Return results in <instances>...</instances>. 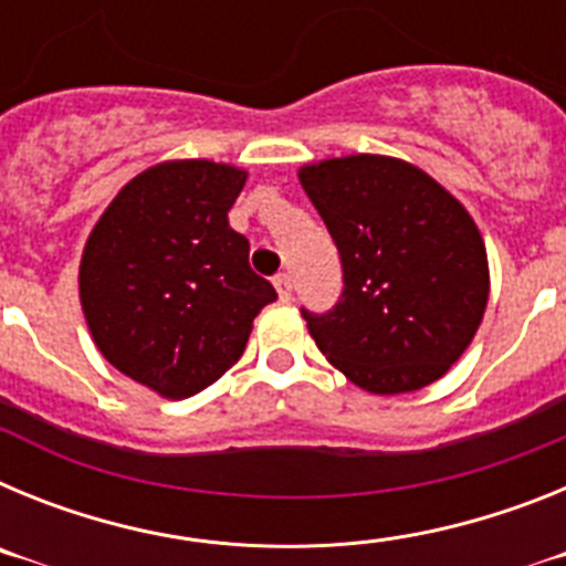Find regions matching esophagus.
I'll list each match as a JSON object with an SVG mask.
<instances>
[{
  "instance_id": "1",
  "label": "esophagus",
  "mask_w": 566,
  "mask_h": 566,
  "mask_svg": "<svg viewBox=\"0 0 566 566\" xmlns=\"http://www.w3.org/2000/svg\"><path fill=\"white\" fill-rule=\"evenodd\" d=\"M274 289H277L280 300H292V277L286 272L274 277Z\"/></svg>"
}]
</instances>
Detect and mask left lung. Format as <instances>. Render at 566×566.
Returning a JSON list of instances; mask_svg holds the SVG:
<instances>
[{
  "label": "left lung",
  "instance_id": "8db88e82",
  "mask_svg": "<svg viewBox=\"0 0 566 566\" xmlns=\"http://www.w3.org/2000/svg\"><path fill=\"white\" fill-rule=\"evenodd\" d=\"M343 260V294L303 308L334 368L368 394H411L464 354L490 272L468 209L428 172L388 155H345L297 172Z\"/></svg>",
  "mask_w": 566,
  "mask_h": 566
}]
</instances>
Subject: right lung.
Returning <instances> with one entry per match:
<instances>
[{"label":"right lung","instance_id":"1","mask_svg":"<svg viewBox=\"0 0 566 566\" xmlns=\"http://www.w3.org/2000/svg\"><path fill=\"white\" fill-rule=\"evenodd\" d=\"M247 172L164 161L115 195L84 243L78 297L109 365L167 399L203 391L240 359L260 308L277 300L229 227Z\"/></svg>","mask_w":566,"mask_h":566}]
</instances>
